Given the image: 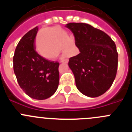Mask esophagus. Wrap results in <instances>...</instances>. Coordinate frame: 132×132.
Wrapping results in <instances>:
<instances>
[{
  "mask_svg": "<svg viewBox=\"0 0 132 132\" xmlns=\"http://www.w3.org/2000/svg\"><path fill=\"white\" fill-rule=\"evenodd\" d=\"M68 59H61V63H68Z\"/></svg>",
  "mask_w": 132,
  "mask_h": 132,
  "instance_id": "1",
  "label": "esophagus"
}]
</instances>
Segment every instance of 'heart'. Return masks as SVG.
Returning <instances> with one entry per match:
<instances>
[{
  "label": "heart",
  "mask_w": 132,
  "mask_h": 132,
  "mask_svg": "<svg viewBox=\"0 0 132 132\" xmlns=\"http://www.w3.org/2000/svg\"><path fill=\"white\" fill-rule=\"evenodd\" d=\"M61 47L64 53L75 52L65 30L58 27L41 30L37 38V50L41 55L47 59L53 58L58 54Z\"/></svg>",
  "instance_id": "1"
}]
</instances>
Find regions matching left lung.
Here are the masks:
<instances>
[{"instance_id": "obj_1", "label": "left lung", "mask_w": 132, "mask_h": 132, "mask_svg": "<svg viewBox=\"0 0 132 132\" xmlns=\"http://www.w3.org/2000/svg\"><path fill=\"white\" fill-rule=\"evenodd\" d=\"M80 53L69 58V67L77 88L89 97L101 96L116 78L118 54L116 44L108 34L85 23H69Z\"/></svg>"}]
</instances>
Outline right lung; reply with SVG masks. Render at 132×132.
I'll use <instances>...</instances> for the list:
<instances>
[{
    "label": "right lung",
    "instance_id": "1",
    "mask_svg": "<svg viewBox=\"0 0 132 132\" xmlns=\"http://www.w3.org/2000/svg\"><path fill=\"white\" fill-rule=\"evenodd\" d=\"M38 30V27L30 30L18 42L13 57V67L24 93L32 98L44 100L57 89L59 63L47 60L36 52L35 38Z\"/></svg>",
    "mask_w": 132,
    "mask_h": 132
}]
</instances>
